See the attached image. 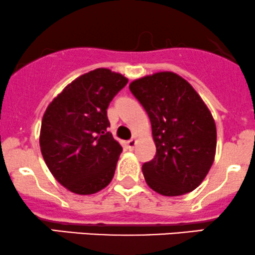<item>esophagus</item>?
I'll return each mask as SVG.
<instances>
[{
	"mask_svg": "<svg viewBox=\"0 0 255 255\" xmlns=\"http://www.w3.org/2000/svg\"><path fill=\"white\" fill-rule=\"evenodd\" d=\"M135 144H136V140H135V138H132V139H129V140L127 141V145H128V148H129V149H134Z\"/></svg>",
	"mask_w": 255,
	"mask_h": 255,
	"instance_id": "1",
	"label": "esophagus"
}]
</instances>
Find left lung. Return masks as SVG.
I'll use <instances>...</instances> for the list:
<instances>
[{
	"label": "left lung",
	"mask_w": 255,
	"mask_h": 255,
	"mask_svg": "<svg viewBox=\"0 0 255 255\" xmlns=\"http://www.w3.org/2000/svg\"><path fill=\"white\" fill-rule=\"evenodd\" d=\"M129 90L148 114L156 146L154 159L143 163L148 186L166 197L192 192L215 157L216 126L204 101L172 72L136 79Z\"/></svg>",
	"instance_id": "obj_1"
}]
</instances>
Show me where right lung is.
I'll return each mask as SVG.
<instances>
[{
	"instance_id": "1",
	"label": "right lung",
	"mask_w": 255,
	"mask_h": 255,
	"mask_svg": "<svg viewBox=\"0 0 255 255\" xmlns=\"http://www.w3.org/2000/svg\"><path fill=\"white\" fill-rule=\"evenodd\" d=\"M128 79L98 68L67 85L47 106L40 148L53 177L77 194H94L114 178L122 146L107 128V107Z\"/></svg>"
}]
</instances>
